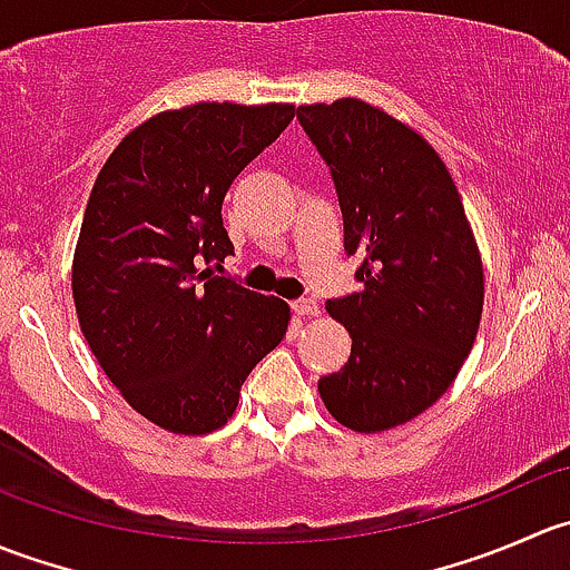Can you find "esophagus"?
<instances>
[{
    "instance_id": "esophagus-1",
    "label": "esophagus",
    "mask_w": 570,
    "mask_h": 570,
    "mask_svg": "<svg viewBox=\"0 0 570 570\" xmlns=\"http://www.w3.org/2000/svg\"><path fill=\"white\" fill-rule=\"evenodd\" d=\"M292 312H295L301 320H312L320 314V306L317 301H312V297H301V301L292 303Z\"/></svg>"
}]
</instances>
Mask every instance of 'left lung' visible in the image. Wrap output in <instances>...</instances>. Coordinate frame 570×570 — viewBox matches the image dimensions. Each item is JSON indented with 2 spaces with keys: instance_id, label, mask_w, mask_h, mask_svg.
Wrapping results in <instances>:
<instances>
[{
  "instance_id": "1",
  "label": "left lung",
  "mask_w": 570,
  "mask_h": 570,
  "mask_svg": "<svg viewBox=\"0 0 570 570\" xmlns=\"http://www.w3.org/2000/svg\"><path fill=\"white\" fill-rule=\"evenodd\" d=\"M297 118L331 168L364 284L327 301L353 347L317 389L338 424L383 433L439 402L474 347L480 248L444 159L416 129L361 99L303 105Z\"/></svg>"
}]
</instances>
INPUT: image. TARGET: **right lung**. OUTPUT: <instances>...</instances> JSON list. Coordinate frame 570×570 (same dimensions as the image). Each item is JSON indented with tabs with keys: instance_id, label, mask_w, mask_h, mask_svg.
I'll return each instance as SVG.
<instances>
[{
	"instance_id": "obj_1",
	"label": "right lung",
	"mask_w": 570,
	"mask_h": 570,
	"mask_svg": "<svg viewBox=\"0 0 570 570\" xmlns=\"http://www.w3.org/2000/svg\"><path fill=\"white\" fill-rule=\"evenodd\" d=\"M295 118V105L195 101L142 120L90 189L73 250L79 327L120 396L176 435L234 416L289 306L200 264L234 253L223 198Z\"/></svg>"
}]
</instances>
